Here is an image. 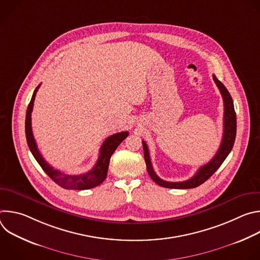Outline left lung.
I'll return each mask as SVG.
<instances>
[{
	"mask_svg": "<svg viewBox=\"0 0 260 260\" xmlns=\"http://www.w3.org/2000/svg\"><path fill=\"white\" fill-rule=\"evenodd\" d=\"M213 80L215 81L217 87L220 90V93L223 99L224 104V116H223V137H222V141L220 144L219 149L217 153L214 155V157L205 166L201 167L197 174L190 178L189 180L183 181V182H168L160 179L154 172L149 150H148L147 144L143 142V149H144V158L147 167V172L149 174L150 178L158 184L161 187L166 188H177V189H188V188H194L200 186L201 184L206 182L225 160L230 152L232 151L235 140H236V134H237V116L235 112V107L234 102L231 93L226 89V87L222 84L215 75H213Z\"/></svg>",
	"mask_w": 260,
	"mask_h": 260,
	"instance_id": "1",
	"label": "left lung"
}]
</instances>
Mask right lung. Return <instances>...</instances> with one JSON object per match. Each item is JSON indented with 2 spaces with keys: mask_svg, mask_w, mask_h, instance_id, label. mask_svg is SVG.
I'll list each match as a JSON object with an SVG mask.
<instances>
[{
  "mask_svg": "<svg viewBox=\"0 0 260 260\" xmlns=\"http://www.w3.org/2000/svg\"><path fill=\"white\" fill-rule=\"evenodd\" d=\"M40 87V84L37 86L35 89L31 100L28 104L27 110H26V116H25V137L26 142L28 145L29 150L31 154L34 155L35 159L38 161V164L41 166L43 171L57 184L60 187L64 189H77V190H84V189H90L93 187H96L98 185L104 182V180L107 177L108 168L111 155L114 153L118 145L128 136V132H121L118 134H114L112 136L108 137L105 142L103 143L101 149H100V156L96 160L95 166L87 173L81 174V175H66L61 173L60 171H57L53 169L41 155L38 147H37L36 141L32 136L31 132V111L34 107V101L38 88Z\"/></svg>",
  "mask_w": 260,
  "mask_h": 260,
  "instance_id": "add662e5",
  "label": "right lung"
}]
</instances>
